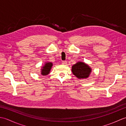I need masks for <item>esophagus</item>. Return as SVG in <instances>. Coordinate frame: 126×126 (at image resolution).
Wrapping results in <instances>:
<instances>
[{"mask_svg":"<svg viewBox=\"0 0 126 126\" xmlns=\"http://www.w3.org/2000/svg\"><path fill=\"white\" fill-rule=\"evenodd\" d=\"M62 63L63 64H66L67 63V62H66V61H63L62 62Z\"/></svg>","mask_w":126,"mask_h":126,"instance_id":"1","label":"esophagus"}]
</instances>
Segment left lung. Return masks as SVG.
<instances>
[{
    "label": "left lung",
    "mask_w": 126,
    "mask_h": 126,
    "mask_svg": "<svg viewBox=\"0 0 126 126\" xmlns=\"http://www.w3.org/2000/svg\"><path fill=\"white\" fill-rule=\"evenodd\" d=\"M72 72L77 78L85 79L89 77L91 69L86 64L79 62L72 66Z\"/></svg>",
    "instance_id": "obj_1"
}]
</instances>
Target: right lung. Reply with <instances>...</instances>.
Returning a JSON list of instances; mask_svg holds the SVG:
<instances>
[{
    "label": "right lung",
    "mask_w": 126,
    "mask_h": 126,
    "mask_svg": "<svg viewBox=\"0 0 126 126\" xmlns=\"http://www.w3.org/2000/svg\"><path fill=\"white\" fill-rule=\"evenodd\" d=\"M52 66V63H47L45 64L44 66L43 67V69H42V75H47L50 73V69H51V67Z\"/></svg>",
    "instance_id": "1"
}]
</instances>
